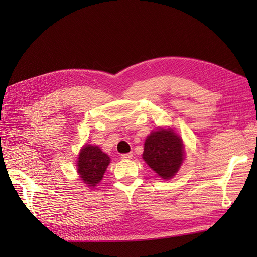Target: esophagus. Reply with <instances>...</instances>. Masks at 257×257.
I'll return each instance as SVG.
<instances>
[{"label":"esophagus","instance_id":"1","mask_svg":"<svg viewBox=\"0 0 257 257\" xmlns=\"http://www.w3.org/2000/svg\"><path fill=\"white\" fill-rule=\"evenodd\" d=\"M133 158V154L132 152H128V154H122L121 155V159H125V160H129Z\"/></svg>","mask_w":257,"mask_h":257}]
</instances>
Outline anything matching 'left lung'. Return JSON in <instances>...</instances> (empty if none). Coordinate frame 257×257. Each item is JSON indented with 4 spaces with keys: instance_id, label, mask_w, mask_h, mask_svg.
Instances as JSON below:
<instances>
[{
    "instance_id": "1",
    "label": "left lung",
    "mask_w": 257,
    "mask_h": 257,
    "mask_svg": "<svg viewBox=\"0 0 257 257\" xmlns=\"http://www.w3.org/2000/svg\"><path fill=\"white\" fill-rule=\"evenodd\" d=\"M144 160L163 179H170L183 161L182 140L171 129H159L146 139Z\"/></svg>"
}]
</instances>
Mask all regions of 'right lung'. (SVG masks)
Instances as JSON below:
<instances>
[{
    "instance_id": "obj_1",
    "label": "right lung",
    "mask_w": 257,
    "mask_h": 257,
    "mask_svg": "<svg viewBox=\"0 0 257 257\" xmlns=\"http://www.w3.org/2000/svg\"><path fill=\"white\" fill-rule=\"evenodd\" d=\"M109 162V157L97 146L87 145L81 149L78 157L79 177L86 184H88V187H95L100 182Z\"/></svg>"
}]
</instances>
